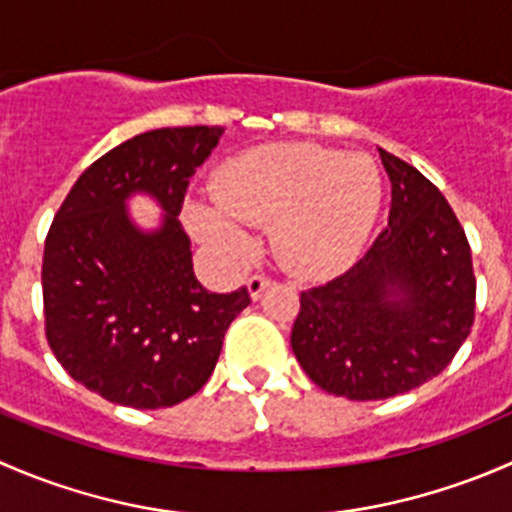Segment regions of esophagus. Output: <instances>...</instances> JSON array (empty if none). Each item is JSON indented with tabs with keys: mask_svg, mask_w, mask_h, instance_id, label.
Returning a JSON list of instances; mask_svg holds the SVG:
<instances>
[{
	"mask_svg": "<svg viewBox=\"0 0 512 512\" xmlns=\"http://www.w3.org/2000/svg\"><path fill=\"white\" fill-rule=\"evenodd\" d=\"M272 285V280L267 275H252L250 280H247V289H250V297L257 299L262 292H265L267 287Z\"/></svg>",
	"mask_w": 512,
	"mask_h": 512,
	"instance_id": "esophagus-1",
	"label": "esophagus"
}]
</instances>
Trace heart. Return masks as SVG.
I'll use <instances>...</instances> for the list:
<instances>
[{
	"instance_id": "1",
	"label": "heart",
	"mask_w": 512,
	"mask_h": 512,
	"mask_svg": "<svg viewBox=\"0 0 512 512\" xmlns=\"http://www.w3.org/2000/svg\"><path fill=\"white\" fill-rule=\"evenodd\" d=\"M381 203L384 178L374 158L287 143L225 160L215 175V198L190 200L185 223L230 255L250 245L245 223H275L272 240L285 267L327 277L361 255Z\"/></svg>"
}]
</instances>
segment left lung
Returning a JSON list of instances; mask_svg holds the SVG:
<instances>
[{
	"instance_id": "1",
	"label": "left lung",
	"mask_w": 512,
	"mask_h": 512,
	"mask_svg": "<svg viewBox=\"0 0 512 512\" xmlns=\"http://www.w3.org/2000/svg\"><path fill=\"white\" fill-rule=\"evenodd\" d=\"M391 180L389 225L334 280L299 294L292 352L319 389L391 399L441 374L471 334V245L441 190L379 148Z\"/></svg>"
}]
</instances>
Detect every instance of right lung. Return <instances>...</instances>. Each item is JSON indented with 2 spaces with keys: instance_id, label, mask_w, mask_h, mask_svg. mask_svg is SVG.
Listing matches in <instances>:
<instances>
[{
  "instance_id": "right-lung-1",
  "label": "right lung",
  "mask_w": 512,
  "mask_h": 512,
  "mask_svg": "<svg viewBox=\"0 0 512 512\" xmlns=\"http://www.w3.org/2000/svg\"><path fill=\"white\" fill-rule=\"evenodd\" d=\"M225 128L141 133L81 173L46 232L44 332L59 364L94 394L131 409L190 399L218 364L247 287L213 294L193 272L180 225L185 190ZM146 189L169 213L158 233L130 225L122 203Z\"/></svg>"
}]
</instances>
